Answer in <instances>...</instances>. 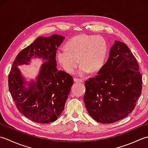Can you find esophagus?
<instances>
[{
    "instance_id": "esophagus-1",
    "label": "esophagus",
    "mask_w": 148,
    "mask_h": 148,
    "mask_svg": "<svg viewBox=\"0 0 148 148\" xmlns=\"http://www.w3.org/2000/svg\"><path fill=\"white\" fill-rule=\"evenodd\" d=\"M74 82H80V83H82V82H83V80H82V79H79V78H74Z\"/></svg>"
}]
</instances>
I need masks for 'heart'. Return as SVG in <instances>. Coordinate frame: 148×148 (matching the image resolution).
Segmentation results:
<instances>
[{"mask_svg":"<svg viewBox=\"0 0 148 148\" xmlns=\"http://www.w3.org/2000/svg\"><path fill=\"white\" fill-rule=\"evenodd\" d=\"M107 43L100 36L80 34L70 39L65 49H60L57 59L64 70L73 73L81 64L78 73L84 76L90 71L96 73L103 67L107 54Z\"/></svg>","mask_w":148,"mask_h":148,"instance_id":"obj_1","label":"heart"}]
</instances>
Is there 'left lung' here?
Wrapping results in <instances>:
<instances>
[{"mask_svg": "<svg viewBox=\"0 0 148 148\" xmlns=\"http://www.w3.org/2000/svg\"><path fill=\"white\" fill-rule=\"evenodd\" d=\"M138 64L126 45L116 40L106 63L85 82L84 101L89 115L101 123H112L134 110L143 88Z\"/></svg>", "mask_w": 148, "mask_h": 148, "instance_id": "left-lung-1", "label": "left lung"}]
</instances>
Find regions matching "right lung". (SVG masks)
<instances>
[{
    "label": "right lung",
    "instance_id": "add662e5",
    "mask_svg": "<svg viewBox=\"0 0 148 148\" xmlns=\"http://www.w3.org/2000/svg\"><path fill=\"white\" fill-rule=\"evenodd\" d=\"M64 38L58 34L39 36L20 51L12 65L8 76L10 92L19 112L34 122L55 121L64 109L73 84L70 74L57 68L56 51ZM34 58L44 62L35 80L27 82L17 66L29 64Z\"/></svg>",
    "mask_w": 148,
    "mask_h": 148
}]
</instances>
